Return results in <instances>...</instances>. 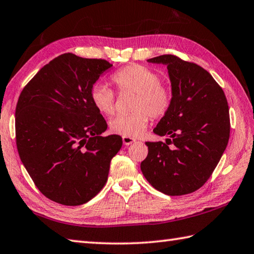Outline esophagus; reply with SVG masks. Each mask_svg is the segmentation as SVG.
Wrapping results in <instances>:
<instances>
[{
    "mask_svg": "<svg viewBox=\"0 0 254 254\" xmlns=\"http://www.w3.org/2000/svg\"><path fill=\"white\" fill-rule=\"evenodd\" d=\"M122 141H123V144H124V145H127V146L131 145V144H133V143H135V142H136V141H135V138H133V137H128V136H123V137H122Z\"/></svg>",
    "mask_w": 254,
    "mask_h": 254,
    "instance_id": "obj_1",
    "label": "esophagus"
}]
</instances>
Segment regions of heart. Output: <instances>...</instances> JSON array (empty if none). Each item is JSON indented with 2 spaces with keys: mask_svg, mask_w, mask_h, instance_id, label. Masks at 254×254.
<instances>
[{
  "mask_svg": "<svg viewBox=\"0 0 254 254\" xmlns=\"http://www.w3.org/2000/svg\"><path fill=\"white\" fill-rule=\"evenodd\" d=\"M120 91L135 92L131 113L118 114L110 120V130L119 135L136 137L145 131L150 116L160 119L170 111L173 94L170 87L161 83L158 74L142 64H130L119 69L111 76ZM90 100L97 110L110 116L116 109L114 93L103 84H94Z\"/></svg>",
  "mask_w": 254,
  "mask_h": 254,
  "instance_id": "obj_1",
  "label": "heart"
}]
</instances>
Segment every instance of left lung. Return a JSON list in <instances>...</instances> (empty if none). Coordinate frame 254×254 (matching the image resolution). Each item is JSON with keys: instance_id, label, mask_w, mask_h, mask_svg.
Segmentation results:
<instances>
[{"instance_id": "obj_1", "label": "left lung", "mask_w": 254, "mask_h": 254, "mask_svg": "<svg viewBox=\"0 0 254 254\" xmlns=\"http://www.w3.org/2000/svg\"><path fill=\"white\" fill-rule=\"evenodd\" d=\"M147 62L167 66L173 101L153 130L157 135H166V143H145L148 154L141 171L165 195H186L208 181L226 150L230 135L229 107L221 87L198 64L174 55Z\"/></svg>"}]
</instances>
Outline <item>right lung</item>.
Instances as JSON below:
<instances>
[{
	"label": "right lung",
	"instance_id": "right-lung-1",
	"mask_svg": "<svg viewBox=\"0 0 254 254\" xmlns=\"http://www.w3.org/2000/svg\"><path fill=\"white\" fill-rule=\"evenodd\" d=\"M112 64L63 54L45 64L19 94L16 145L44 196L66 206L88 202L106 185L122 137L101 136L108 124L90 91Z\"/></svg>",
	"mask_w": 254,
	"mask_h": 254
}]
</instances>
